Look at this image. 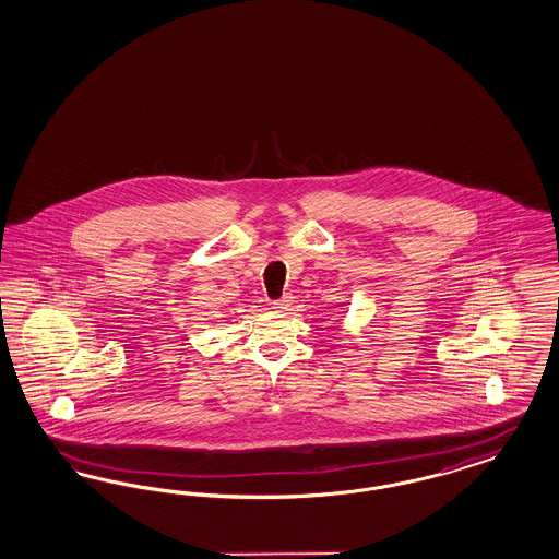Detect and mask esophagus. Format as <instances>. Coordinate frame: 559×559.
Masks as SVG:
<instances>
[{"label":"esophagus","instance_id":"esophagus-1","mask_svg":"<svg viewBox=\"0 0 559 559\" xmlns=\"http://www.w3.org/2000/svg\"><path fill=\"white\" fill-rule=\"evenodd\" d=\"M290 304H293V297H290V295H285L283 299L272 301V309H274V311H285V309L289 308Z\"/></svg>","mask_w":559,"mask_h":559}]
</instances>
